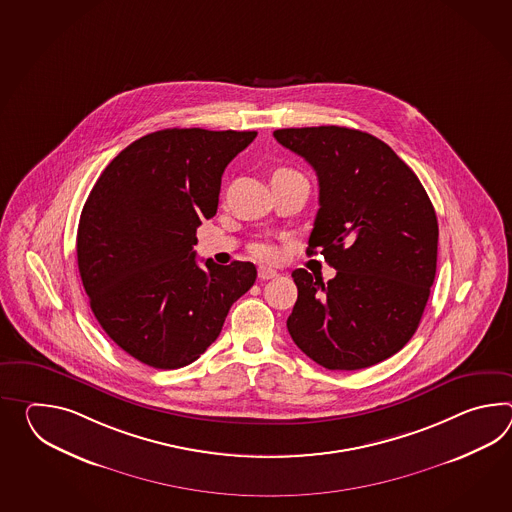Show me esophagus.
Instances as JSON below:
<instances>
[{
    "label": "esophagus",
    "mask_w": 512,
    "mask_h": 512,
    "mask_svg": "<svg viewBox=\"0 0 512 512\" xmlns=\"http://www.w3.org/2000/svg\"><path fill=\"white\" fill-rule=\"evenodd\" d=\"M273 277H277V272L272 270V268H264V266L259 268V279L261 281H268V279H273Z\"/></svg>",
    "instance_id": "34e87169"
}]
</instances>
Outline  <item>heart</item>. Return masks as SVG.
<instances>
[{
    "mask_svg": "<svg viewBox=\"0 0 512 512\" xmlns=\"http://www.w3.org/2000/svg\"><path fill=\"white\" fill-rule=\"evenodd\" d=\"M253 255L255 257H259V259H272L273 250L270 244H264V242H259V244H253Z\"/></svg>",
    "mask_w": 512,
    "mask_h": 512,
    "instance_id": "1",
    "label": "heart"
}]
</instances>
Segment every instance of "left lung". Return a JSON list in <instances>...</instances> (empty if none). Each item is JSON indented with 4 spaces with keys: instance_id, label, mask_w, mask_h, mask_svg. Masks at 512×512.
<instances>
[{
    "instance_id": "left-lung-1",
    "label": "left lung",
    "mask_w": 512,
    "mask_h": 512,
    "mask_svg": "<svg viewBox=\"0 0 512 512\" xmlns=\"http://www.w3.org/2000/svg\"><path fill=\"white\" fill-rule=\"evenodd\" d=\"M273 137L318 174L308 255L336 270L323 283L292 272L297 301L286 327L297 347L332 371L398 353L415 334L437 270L439 226L419 178L389 145L345 126L281 128Z\"/></svg>"
}]
</instances>
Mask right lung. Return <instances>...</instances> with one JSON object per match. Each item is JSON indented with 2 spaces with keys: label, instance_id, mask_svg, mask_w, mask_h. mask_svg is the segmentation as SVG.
Here are the masks:
<instances>
[{
  "label": "right lung",
  "instance_id": "obj_1",
  "mask_svg": "<svg viewBox=\"0 0 512 512\" xmlns=\"http://www.w3.org/2000/svg\"><path fill=\"white\" fill-rule=\"evenodd\" d=\"M257 132L165 128L121 150L80 213L77 261L104 332L141 364L180 369L218 338L257 279L251 262L198 266L196 228Z\"/></svg>",
  "mask_w": 512,
  "mask_h": 512
}]
</instances>
